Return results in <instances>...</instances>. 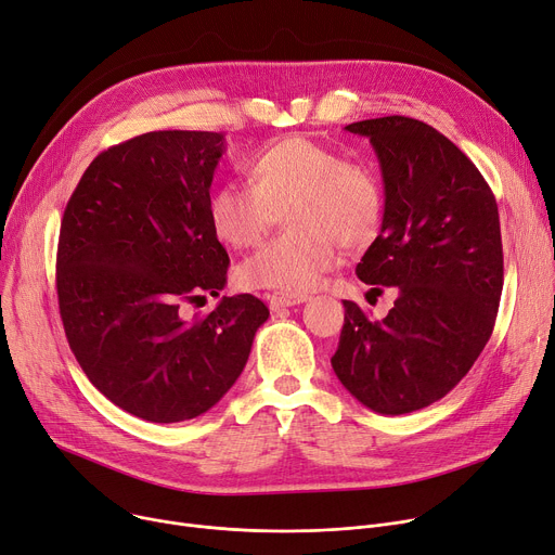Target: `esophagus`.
I'll return each mask as SVG.
<instances>
[{"mask_svg":"<svg viewBox=\"0 0 555 555\" xmlns=\"http://www.w3.org/2000/svg\"><path fill=\"white\" fill-rule=\"evenodd\" d=\"M266 299H268L270 310H283V308H292V306H299V304L308 301L306 294H285V292L266 294Z\"/></svg>","mask_w":555,"mask_h":555,"instance_id":"esophagus-1","label":"esophagus"}]
</instances>
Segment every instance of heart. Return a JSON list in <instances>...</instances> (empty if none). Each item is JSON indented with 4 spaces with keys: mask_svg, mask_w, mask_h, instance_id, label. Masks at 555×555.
<instances>
[{
    "mask_svg": "<svg viewBox=\"0 0 555 555\" xmlns=\"http://www.w3.org/2000/svg\"><path fill=\"white\" fill-rule=\"evenodd\" d=\"M249 182H225L209 196L214 236L234 249L261 243L281 211L289 225L238 266L249 289L304 294L317 287L348 249L371 245L382 228L386 194L365 163L306 135H287L254 154Z\"/></svg>",
    "mask_w": 555,
    "mask_h": 555,
    "instance_id": "heart-1",
    "label": "heart"
}]
</instances>
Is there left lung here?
Instances as JSON below:
<instances>
[{"label": "left lung", "instance_id": "left-lung-1", "mask_svg": "<svg viewBox=\"0 0 555 555\" xmlns=\"http://www.w3.org/2000/svg\"><path fill=\"white\" fill-rule=\"evenodd\" d=\"M346 129L371 138L386 190L382 232L357 276L399 297L382 321L344 301L330 361L367 409L403 415L449 395L493 335L504 283L498 203L466 154L422 120L386 116Z\"/></svg>", "mask_w": 555, "mask_h": 555}]
</instances>
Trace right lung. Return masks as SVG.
<instances>
[{
    "instance_id": "1",
    "label": "right lung",
    "mask_w": 555,
    "mask_h": 555,
    "mask_svg": "<svg viewBox=\"0 0 555 555\" xmlns=\"http://www.w3.org/2000/svg\"><path fill=\"white\" fill-rule=\"evenodd\" d=\"M225 138L150 131L98 154L70 194L57 241V304L89 382L156 424L194 420L243 373L270 310L236 294L192 321L184 304L218 297L230 256L209 225Z\"/></svg>"
}]
</instances>
